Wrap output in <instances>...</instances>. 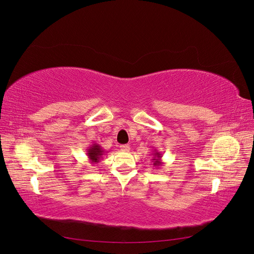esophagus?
I'll list each match as a JSON object with an SVG mask.
<instances>
[{"label":"esophagus","mask_w":254,"mask_h":254,"mask_svg":"<svg viewBox=\"0 0 254 254\" xmlns=\"http://www.w3.org/2000/svg\"><path fill=\"white\" fill-rule=\"evenodd\" d=\"M120 147H121V150H123V151H129V150H130L129 145H127V144H125V145H121Z\"/></svg>","instance_id":"esophagus-1"}]
</instances>
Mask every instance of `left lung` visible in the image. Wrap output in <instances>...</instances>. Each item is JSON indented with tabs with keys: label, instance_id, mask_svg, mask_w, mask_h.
Returning <instances> with one entry per match:
<instances>
[{
	"label": "left lung",
	"instance_id": "1",
	"mask_svg": "<svg viewBox=\"0 0 254 254\" xmlns=\"http://www.w3.org/2000/svg\"><path fill=\"white\" fill-rule=\"evenodd\" d=\"M152 163L156 168H159L164 164L162 161V153L159 152L157 149H155L152 152Z\"/></svg>",
	"mask_w": 254,
	"mask_h": 254
}]
</instances>
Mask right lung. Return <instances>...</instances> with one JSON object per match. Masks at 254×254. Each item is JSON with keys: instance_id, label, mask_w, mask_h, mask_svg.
Wrapping results in <instances>:
<instances>
[{"instance_id": "right-lung-1", "label": "right lung", "mask_w": 254, "mask_h": 254, "mask_svg": "<svg viewBox=\"0 0 254 254\" xmlns=\"http://www.w3.org/2000/svg\"><path fill=\"white\" fill-rule=\"evenodd\" d=\"M105 155V150L102 148V146L99 144H92L89 146L87 149V156L91 164H96L99 162V160Z\"/></svg>"}]
</instances>
